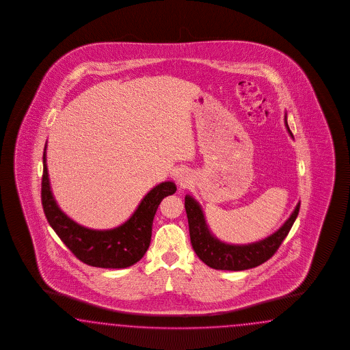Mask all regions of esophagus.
I'll return each instance as SVG.
<instances>
[{"instance_id": "34e87169", "label": "esophagus", "mask_w": 350, "mask_h": 350, "mask_svg": "<svg viewBox=\"0 0 350 350\" xmlns=\"http://www.w3.org/2000/svg\"><path fill=\"white\" fill-rule=\"evenodd\" d=\"M176 180H177V183L180 185V187L185 189L192 182V173L189 170H180L176 176Z\"/></svg>"}]
</instances>
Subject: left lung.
Instances as JSON below:
<instances>
[{"instance_id":"1","label":"left lung","mask_w":350,"mask_h":350,"mask_svg":"<svg viewBox=\"0 0 350 350\" xmlns=\"http://www.w3.org/2000/svg\"><path fill=\"white\" fill-rule=\"evenodd\" d=\"M285 126L293 137V133L287 126L286 116ZM185 208L189 219L191 245L199 259L214 269L245 271L265 263L275 254L297 219L300 202H297L294 212L287 218L286 222L275 232L263 240L241 245L227 244L215 237L206 223L202 205L190 195L185 196Z\"/></svg>"}]
</instances>
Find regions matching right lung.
I'll list each match as a JSON object with an SVG mask.
<instances>
[{
    "mask_svg": "<svg viewBox=\"0 0 350 350\" xmlns=\"http://www.w3.org/2000/svg\"><path fill=\"white\" fill-rule=\"evenodd\" d=\"M43 151L42 206L44 215L64 244L85 265L98 268H127L136 265L148 252L152 221L160 202L173 195L174 182L165 180L148 191L137 209L120 226L110 230H94L81 226L59 208L53 198Z\"/></svg>",
    "mask_w": 350,
    "mask_h": 350,
    "instance_id": "1",
    "label": "right lung"
}]
</instances>
